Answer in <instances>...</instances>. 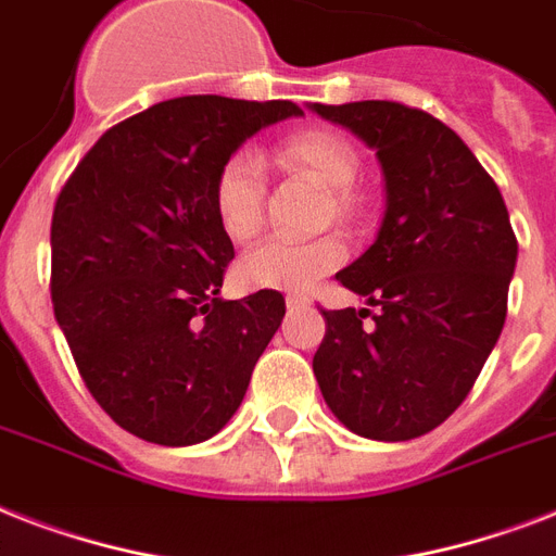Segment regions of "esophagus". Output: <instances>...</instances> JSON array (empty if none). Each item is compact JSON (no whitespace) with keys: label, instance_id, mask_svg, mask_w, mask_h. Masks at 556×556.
I'll return each mask as SVG.
<instances>
[{"label":"esophagus","instance_id":"34e87169","mask_svg":"<svg viewBox=\"0 0 556 556\" xmlns=\"http://www.w3.org/2000/svg\"><path fill=\"white\" fill-rule=\"evenodd\" d=\"M305 303H308V300H305V296H300V294H288V296H286L288 312H294V308H303Z\"/></svg>","mask_w":556,"mask_h":556}]
</instances>
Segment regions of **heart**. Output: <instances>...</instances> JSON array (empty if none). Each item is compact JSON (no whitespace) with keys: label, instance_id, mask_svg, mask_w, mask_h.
<instances>
[{"label":"heart","instance_id":"b5f03b06","mask_svg":"<svg viewBox=\"0 0 556 556\" xmlns=\"http://www.w3.org/2000/svg\"><path fill=\"white\" fill-rule=\"evenodd\" d=\"M277 161L291 173H303L326 187V216L349 222L361 213V192L355 178L361 173V152L346 135L334 129H300L279 143ZM213 213L222 233L230 242H251L262 227L265 201V167L253 150L230 152L213 178ZM346 260V248L338 236H320L308 242L268 239L256 244L239 262V277L251 288H274L303 294Z\"/></svg>","mask_w":556,"mask_h":556}]
</instances>
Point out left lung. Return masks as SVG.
Listing matches in <instances>:
<instances>
[{"label":"left lung","mask_w":556,"mask_h":556,"mask_svg":"<svg viewBox=\"0 0 556 556\" xmlns=\"http://www.w3.org/2000/svg\"><path fill=\"white\" fill-rule=\"evenodd\" d=\"M312 112L371 147L387 178L378 239L334 277L369 308H323L314 375L352 432L418 439L456 413L502 334L517 268L508 207L467 143L421 109L361 100Z\"/></svg>","instance_id":"1"}]
</instances>
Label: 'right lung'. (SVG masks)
Masks as SVG:
<instances>
[{"label": "right lung", "mask_w": 556, "mask_h": 556, "mask_svg": "<svg viewBox=\"0 0 556 556\" xmlns=\"http://www.w3.org/2000/svg\"><path fill=\"white\" fill-rule=\"evenodd\" d=\"M291 100L190 94L103 132L60 190L51 300L91 397L138 439H213L286 317L279 291L222 300L233 242L213 213L222 161Z\"/></svg>", "instance_id": "add662e5"}]
</instances>
